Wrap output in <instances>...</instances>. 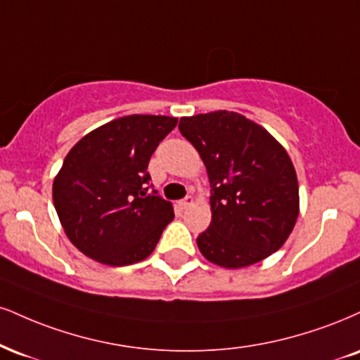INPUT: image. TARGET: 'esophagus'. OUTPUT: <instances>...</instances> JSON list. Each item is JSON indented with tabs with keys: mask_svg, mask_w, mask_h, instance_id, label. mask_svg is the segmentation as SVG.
<instances>
[{
	"mask_svg": "<svg viewBox=\"0 0 360 360\" xmlns=\"http://www.w3.org/2000/svg\"><path fill=\"white\" fill-rule=\"evenodd\" d=\"M191 205H193V198H191V196L181 199V201H179V207H181V210H186V207H189Z\"/></svg>",
	"mask_w": 360,
	"mask_h": 360,
	"instance_id": "obj_1",
	"label": "esophagus"
}]
</instances>
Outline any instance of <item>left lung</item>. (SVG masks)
<instances>
[{
	"mask_svg": "<svg viewBox=\"0 0 360 360\" xmlns=\"http://www.w3.org/2000/svg\"><path fill=\"white\" fill-rule=\"evenodd\" d=\"M179 131L210 177L211 224L196 240L202 257L235 270L280 250L300 211L297 172L285 147L229 110L181 117Z\"/></svg>",
	"mask_w": 360,
	"mask_h": 360,
	"instance_id": "8db88e82",
	"label": "left lung"
}]
</instances>
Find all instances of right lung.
<instances>
[{
    "label": "right lung",
    "instance_id": "1",
    "mask_svg": "<svg viewBox=\"0 0 360 360\" xmlns=\"http://www.w3.org/2000/svg\"><path fill=\"white\" fill-rule=\"evenodd\" d=\"M176 117L125 115L94 129L72 147L53 179L65 235L85 257L110 266L153 253L174 207L147 193L149 159Z\"/></svg>",
    "mask_w": 360,
    "mask_h": 360
}]
</instances>
